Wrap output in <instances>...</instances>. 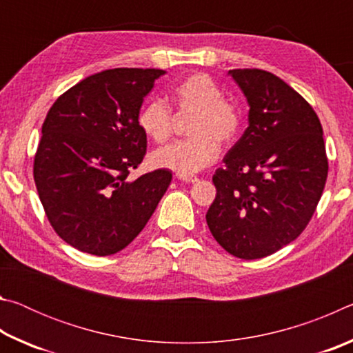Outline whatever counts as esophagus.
<instances>
[{
    "label": "esophagus",
    "instance_id": "34e87169",
    "mask_svg": "<svg viewBox=\"0 0 353 353\" xmlns=\"http://www.w3.org/2000/svg\"><path fill=\"white\" fill-rule=\"evenodd\" d=\"M177 179H181L182 182H187V183L198 182V177L193 176V174H177Z\"/></svg>",
    "mask_w": 353,
    "mask_h": 353
}]
</instances>
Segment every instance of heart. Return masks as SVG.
<instances>
[{
  "mask_svg": "<svg viewBox=\"0 0 353 353\" xmlns=\"http://www.w3.org/2000/svg\"><path fill=\"white\" fill-rule=\"evenodd\" d=\"M171 103L190 118L187 140L165 146L151 155L157 168L193 174L212 165L219 155V145H232L243 128V110L235 101L224 98L223 88L212 76L193 73L172 88ZM139 126L148 139L165 143L172 134V113L166 103L151 99L139 112Z\"/></svg>",
  "mask_w": 353,
  "mask_h": 353,
  "instance_id": "1",
  "label": "heart"
}]
</instances>
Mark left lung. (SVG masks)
I'll list each match as a JSON object with an SVG mask.
<instances>
[{"label":"left lung","instance_id":"left-lung-1","mask_svg":"<svg viewBox=\"0 0 353 353\" xmlns=\"http://www.w3.org/2000/svg\"><path fill=\"white\" fill-rule=\"evenodd\" d=\"M249 104V126L213 174L205 214L214 240L243 260L263 259L302 234L325 187L328 160L318 115L265 70H230Z\"/></svg>","mask_w":353,"mask_h":353}]
</instances>
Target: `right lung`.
Listing matches in <instances>:
<instances>
[{
  "instance_id": "right-lung-1",
  "label": "right lung",
  "mask_w": 353,
  "mask_h": 353,
  "mask_svg": "<svg viewBox=\"0 0 353 353\" xmlns=\"http://www.w3.org/2000/svg\"><path fill=\"white\" fill-rule=\"evenodd\" d=\"M155 68H113L77 82L51 105L34 157V181L56 234L81 252L117 254L140 234L170 187L155 170L128 177L143 162L139 112Z\"/></svg>"
}]
</instances>
